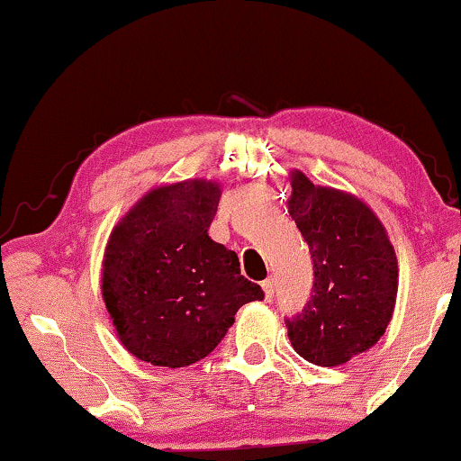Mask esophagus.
<instances>
[{
	"mask_svg": "<svg viewBox=\"0 0 461 461\" xmlns=\"http://www.w3.org/2000/svg\"><path fill=\"white\" fill-rule=\"evenodd\" d=\"M263 293H265V298H267V301L274 298V294H276V280H274V277H269V280L263 282Z\"/></svg>",
	"mask_w": 461,
	"mask_h": 461,
	"instance_id": "34e87169",
	"label": "esophagus"
}]
</instances>
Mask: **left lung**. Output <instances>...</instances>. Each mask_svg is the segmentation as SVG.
Instances as JSON below:
<instances>
[{"instance_id": "8db88e82", "label": "left lung", "mask_w": 461, "mask_h": 461, "mask_svg": "<svg viewBox=\"0 0 461 461\" xmlns=\"http://www.w3.org/2000/svg\"><path fill=\"white\" fill-rule=\"evenodd\" d=\"M288 212L313 258V294L286 321L290 345L313 366H342L372 348L393 320L399 263L384 225L355 194L290 171Z\"/></svg>"}]
</instances>
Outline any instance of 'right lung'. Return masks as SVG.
I'll use <instances>...</instances> for the list:
<instances>
[{
  "label": "right lung",
  "instance_id": "obj_1",
  "mask_svg": "<svg viewBox=\"0 0 461 461\" xmlns=\"http://www.w3.org/2000/svg\"><path fill=\"white\" fill-rule=\"evenodd\" d=\"M221 185L185 179L146 192L110 231L102 298L140 361L185 367L215 348L242 304L263 301L233 250L209 238Z\"/></svg>",
  "mask_w": 461,
  "mask_h": 461
}]
</instances>
